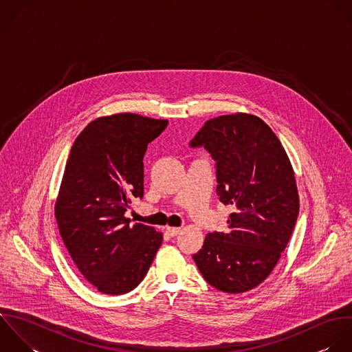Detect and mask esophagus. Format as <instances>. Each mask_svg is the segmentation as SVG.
Returning <instances> with one entry per match:
<instances>
[{
    "label": "esophagus",
    "mask_w": 352,
    "mask_h": 352,
    "mask_svg": "<svg viewBox=\"0 0 352 352\" xmlns=\"http://www.w3.org/2000/svg\"><path fill=\"white\" fill-rule=\"evenodd\" d=\"M166 232H167V234H170L171 237H174V236H177V234L181 232V228H167Z\"/></svg>",
    "instance_id": "34e87169"
}]
</instances>
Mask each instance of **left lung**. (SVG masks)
<instances>
[{
  "label": "left lung",
  "mask_w": 352,
  "mask_h": 352,
  "mask_svg": "<svg viewBox=\"0 0 352 352\" xmlns=\"http://www.w3.org/2000/svg\"><path fill=\"white\" fill-rule=\"evenodd\" d=\"M217 163V193L232 206L225 233L206 236L193 259L218 291L243 294L262 284L288 245L299 215L291 160L274 131L251 113L206 122L190 141Z\"/></svg>",
  "instance_id": "8db88e82"
}]
</instances>
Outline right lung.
Returning a JSON list of instances; mask_svg holds the SVG:
<instances>
[{"mask_svg":"<svg viewBox=\"0 0 352 352\" xmlns=\"http://www.w3.org/2000/svg\"><path fill=\"white\" fill-rule=\"evenodd\" d=\"M168 124L137 113L91 120L76 137L54 204L64 245L101 294L123 295L146 276L163 234L124 217L144 196L146 146Z\"/></svg>","mask_w":352,"mask_h":352,"instance_id":"right-lung-1","label":"right lung"}]
</instances>
